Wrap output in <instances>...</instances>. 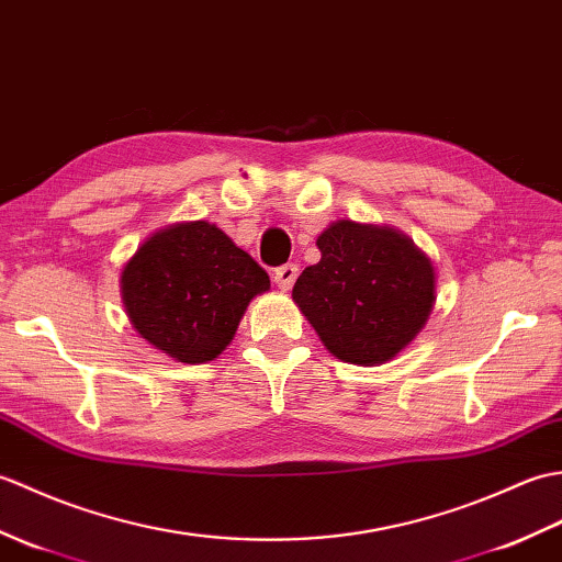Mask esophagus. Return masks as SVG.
Listing matches in <instances>:
<instances>
[{
    "label": "esophagus",
    "mask_w": 562,
    "mask_h": 562,
    "mask_svg": "<svg viewBox=\"0 0 562 562\" xmlns=\"http://www.w3.org/2000/svg\"><path fill=\"white\" fill-rule=\"evenodd\" d=\"M295 279H297V267L291 265V261H289V265H283L277 271H273V281L279 283L281 291H289L291 285L295 283Z\"/></svg>",
    "instance_id": "esophagus-1"
}]
</instances>
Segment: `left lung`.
Wrapping results in <instances>:
<instances>
[{"label":"left lung","instance_id":"8db88e82","mask_svg":"<svg viewBox=\"0 0 562 562\" xmlns=\"http://www.w3.org/2000/svg\"><path fill=\"white\" fill-rule=\"evenodd\" d=\"M317 247L322 259L293 285L301 313L344 363L392 360L432 313L430 259L396 228L356 221L331 223Z\"/></svg>","mask_w":562,"mask_h":562}]
</instances>
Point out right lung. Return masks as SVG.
Listing matches in <instances>:
<instances>
[{
  "label": "right lung",
  "instance_id": "obj_1",
  "mask_svg": "<svg viewBox=\"0 0 562 562\" xmlns=\"http://www.w3.org/2000/svg\"><path fill=\"white\" fill-rule=\"evenodd\" d=\"M269 277L214 223H176L146 238L120 277L130 322L178 363H206L233 341Z\"/></svg>",
  "mask_w": 562,
  "mask_h": 562
}]
</instances>
